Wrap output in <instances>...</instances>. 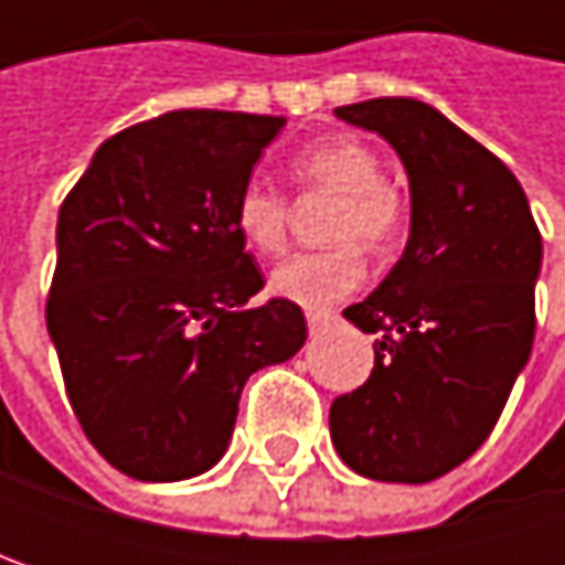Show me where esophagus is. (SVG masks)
<instances>
[{"label": "esophagus", "instance_id": "1", "mask_svg": "<svg viewBox=\"0 0 565 565\" xmlns=\"http://www.w3.org/2000/svg\"><path fill=\"white\" fill-rule=\"evenodd\" d=\"M330 323H337V313H333V310H307V327H310V333H317V330H323V327H330Z\"/></svg>", "mask_w": 565, "mask_h": 565}]
</instances>
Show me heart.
I'll return each mask as SVG.
<instances>
[{
  "label": "heart",
  "instance_id": "b5f03b06",
  "mask_svg": "<svg viewBox=\"0 0 565 565\" xmlns=\"http://www.w3.org/2000/svg\"><path fill=\"white\" fill-rule=\"evenodd\" d=\"M290 172L300 185L340 192L330 235L343 245L281 262L271 271V294L307 310H327L350 297L366 278L363 252L350 238L370 248L393 245L405 225V202L383 179L380 157L363 140L347 134L323 137L303 147L294 157ZM232 222L238 238L252 252L278 255L287 238V202L278 189L252 179L235 199Z\"/></svg>",
  "mask_w": 565,
  "mask_h": 565
}]
</instances>
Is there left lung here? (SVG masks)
<instances>
[{
  "mask_svg": "<svg viewBox=\"0 0 565 565\" xmlns=\"http://www.w3.org/2000/svg\"><path fill=\"white\" fill-rule=\"evenodd\" d=\"M380 134L408 175V242L383 284L343 317L376 366L333 398L330 438L373 481L428 484L468 461L498 425L533 350L543 242L516 175L415 97L337 107Z\"/></svg>",
  "mask_w": 565,
  "mask_h": 565,
  "instance_id": "obj_1",
  "label": "left lung"
}]
</instances>
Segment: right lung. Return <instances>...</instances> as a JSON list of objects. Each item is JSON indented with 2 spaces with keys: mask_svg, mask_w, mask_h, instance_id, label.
<instances>
[{
  "mask_svg": "<svg viewBox=\"0 0 565 565\" xmlns=\"http://www.w3.org/2000/svg\"><path fill=\"white\" fill-rule=\"evenodd\" d=\"M284 117L170 110L104 140L57 212L49 337L90 445L127 478L185 481L232 441L252 373L307 340L232 209Z\"/></svg>",
  "mask_w": 565,
  "mask_h": 565,
  "instance_id": "add662e5",
  "label": "right lung"
}]
</instances>
